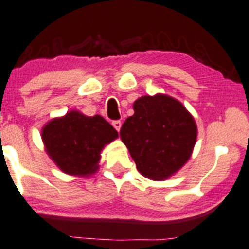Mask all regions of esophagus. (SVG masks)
I'll return each instance as SVG.
<instances>
[{"label": "esophagus", "mask_w": 249, "mask_h": 249, "mask_svg": "<svg viewBox=\"0 0 249 249\" xmlns=\"http://www.w3.org/2000/svg\"><path fill=\"white\" fill-rule=\"evenodd\" d=\"M111 124H113V127L117 130V132L121 129V121H120V120H114V121L111 122Z\"/></svg>", "instance_id": "obj_1"}]
</instances>
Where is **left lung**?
Wrapping results in <instances>:
<instances>
[{
	"label": "left lung",
	"instance_id": "left-lung-1",
	"mask_svg": "<svg viewBox=\"0 0 249 249\" xmlns=\"http://www.w3.org/2000/svg\"><path fill=\"white\" fill-rule=\"evenodd\" d=\"M120 130L122 142L145 177L161 180L188 161L197 127L185 107L165 95L142 96Z\"/></svg>",
	"mask_w": 249,
	"mask_h": 249
}]
</instances>
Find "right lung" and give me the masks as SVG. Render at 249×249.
<instances>
[{
	"label": "right lung",
	"instance_id": "right-lung-1",
	"mask_svg": "<svg viewBox=\"0 0 249 249\" xmlns=\"http://www.w3.org/2000/svg\"><path fill=\"white\" fill-rule=\"evenodd\" d=\"M117 138L115 128L100 115L89 117L70 111L42 129L47 153L68 175L89 176L97 171L104 145Z\"/></svg>",
	"mask_w": 249,
	"mask_h": 249
}]
</instances>
